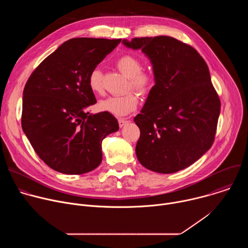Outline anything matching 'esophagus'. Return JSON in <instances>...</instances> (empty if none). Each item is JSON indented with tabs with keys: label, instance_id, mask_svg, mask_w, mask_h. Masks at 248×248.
<instances>
[{
	"label": "esophagus",
	"instance_id": "esophagus-1",
	"mask_svg": "<svg viewBox=\"0 0 248 248\" xmlns=\"http://www.w3.org/2000/svg\"><path fill=\"white\" fill-rule=\"evenodd\" d=\"M128 123V121L126 119H124V118H121L119 119V124L121 127H123L124 124H126Z\"/></svg>",
	"mask_w": 248,
	"mask_h": 248
}]
</instances>
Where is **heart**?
Masks as SVG:
<instances>
[{"label": "heart", "mask_w": 248, "mask_h": 248, "mask_svg": "<svg viewBox=\"0 0 248 248\" xmlns=\"http://www.w3.org/2000/svg\"><path fill=\"white\" fill-rule=\"evenodd\" d=\"M117 66L129 79V87L140 94L148 93L154 83L155 77L153 73L143 70V62L136 56L126 54L117 61ZM88 85L96 94L104 93L103 74L99 67L93 68L88 77ZM138 99L135 93L128 92L120 96H111L99 103L100 110L108 112L115 116H124L134 111L137 107Z\"/></svg>", "instance_id": "obj_1"}]
</instances>
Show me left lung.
<instances>
[{
    "mask_svg": "<svg viewBox=\"0 0 248 248\" xmlns=\"http://www.w3.org/2000/svg\"><path fill=\"white\" fill-rule=\"evenodd\" d=\"M151 61L155 85L141 113L135 152L146 169L171 173L187 168L214 142L221 101L204 59L190 45L169 36L133 38Z\"/></svg>",
    "mask_w": 248,
    "mask_h": 248,
    "instance_id": "left-lung-1",
    "label": "left lung"
}]
</instances>
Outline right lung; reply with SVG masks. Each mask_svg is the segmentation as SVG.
<instances>
[{"label": "right lung", "mask_w": 248, "mask_h": 248, "mask_svg": "<svg viewBox=\"0 0 248 248\" xmlns=\"http://www.w3.org/2000/svg\"><path fill=\"white\" fill-rule=\"evenodd\" d=\"M122 39L73 38L49 55L29 77L21 126L33 149L53 170L81 174L102 162V141L119 129L108 112L90 115L96 103L88 77Z\"/></svg>", "instance_id": "1"}]
</instances>
